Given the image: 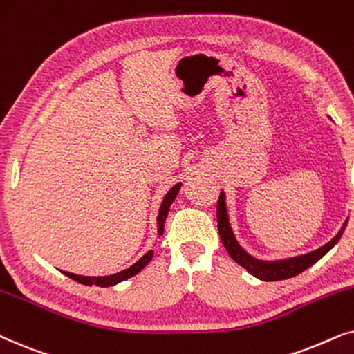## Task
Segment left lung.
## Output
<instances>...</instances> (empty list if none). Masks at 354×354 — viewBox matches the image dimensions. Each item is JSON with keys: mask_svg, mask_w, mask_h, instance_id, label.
Segmentation results:
<instances>
[{"mask_svg": "<svg viewBox=\"0 0 354 354\" xmlns=\"http://www.w3.org/2000/svg\"><path fill=\"white\" fill-rule=\"evenodd\" d=\"M216 221H218V233H220L221 243H223L225 249L228 251L230 256H232L233 261L246 268V270L251 273V275L256 277V279L263 280V281H279V280L291 279V277L299 275V273L304 272L306 268L314 266L319 259H322L325 254L330 251V249L340 241L342 234L345 232L346 223H348V221H345L343 228L338 232V234L332 239V241H328L325 246L315 249L313 252L304 254V256H298V257L283 259V261L267 262V261H259V259L249 256V254L239 246L236 239H234L232 226H230V221H228V214H226L223 192H220L218 204H216Z\"/></svg>", "mask_w": 354, "mask_h": 354, "instance_id": "left-lung-1", "label": "left lung"}]
</instances>
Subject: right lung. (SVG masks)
Wrapping results in <instances>:
<instances>
[{
	"label": "right lung",
	"mask_w": 354,
	"mask_h": 354,
	"mask_svg": "<svg viewBox=\"0 0 354 354\" xmlns=\"http://www.w3.org/2000/svg\"><path fill=\"white\" fill-rule=\"evenodd\" d=\"M180 187H181V183L174 185L171 189L167 192V196H165V199L162 202V207H160V212H158V233L160 234H162V232H163L165 220H167L169 205L173 204L174 197H176L178 192H180ZM152 257H153V251H149L147 254H144V256L140 257L139 261L134 263V266H131L129 268H126V270H122V272H118V273H115V275H108V277H82V275H75V273H71V272H63V273L66 277H69V279H73L75 281H79V283L87 285V286H92V285L113 286V285L120 283V281L131 279V277H134L136 273H139L150 261H152Z\"/></svg>",
	"instance_id": "add662e5"
}]
</instances>
